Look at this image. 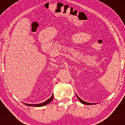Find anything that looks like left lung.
<instances>
[{
    "mask_svg": "<svg viewBox=\"0 0 125 125\" xmlns=\"http://www.w3.org/2000/svg\"><path fill=\"white\" fill-rule=\"evenodd\" d=\"M76 96L77 97V99H78L79 100V101L81 102L82 104H87V105H89V104H92V103H89V102H87L84 101V100H83L82 99H81L80 98V97H79L77 95V94H76Z\"/></svg>",
    "mask_w": 125,
    "mask_h": 125,
    "instance_id": "8db88e82",
    "label": "left lung"
}]
</instances>
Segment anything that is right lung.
Wrapping results in <instances>:
<instances>
[{
  "label": "right lung",
  "instance_id": "obj_1",
  "mask_svg": "<svg viewBox=\"0 0 125 125\" xmlns=\"http://www.w3.org/2000/svg\"><path fill=\"white\" fill-rule=\"evenodd\" d=\"M53 94H52V96L50 97L49 99H48V100H46L45 102H42V103H41V104H25V103H24V104H26V106H28L41 107V106H45V105H46V104H49V103L51 102L52 100H53Z\"/></svg>",
  "mask_w": 125,
  "mask_h": 125
}]
</instances>
